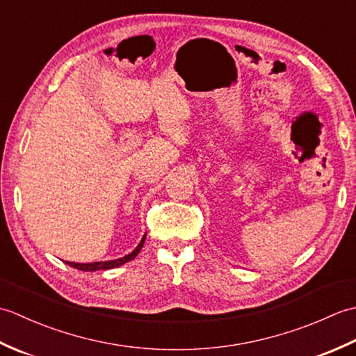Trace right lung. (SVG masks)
Returning <instances> with one entry per match:
<instances>
[{
  "label": "right lung",
  "instance_id": "right-lung-1",
  "mask_svg": "<svg viewBox=\"0 0 356 356\" xmlns=\"http://www.w3.org/2000/svg\"><path fill=\"white\" fill-rule=\"evenodd\" d=\"M145 236L142 237L140 243L136 246V249L133 252L127 254L124 257H120V259H116V260H108V261H93V263H74V261H65L69 266L72 268H76L79 270H86V272H95V270H105V269H115V268H119L122 266V264H125L127 261H131L136 255H138L140 252V249L143 246V243H145Z\"/></svg>",
  "mask_w": 356,
  "mask_h": 356
}]
</instances>
